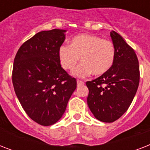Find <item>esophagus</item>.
<instances>
[{"instance_id": "34e87169", "label": "esophagus", "mask_w": 150, "mask_h": 150, "mask_svg": "<svg viewBox=\"0 0 150 150\" xmlns=\"http://www.w3.org/2000/svg\"><path fill=\"white\" fill-rule=\"evenodd\" d=\"M82 85H84V82H82V81H80V80H78V81H77V86H82Z\"/></svg>"}]
</instances>
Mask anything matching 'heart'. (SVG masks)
Masks as SVG:
<instances>
[{
    "label": "heart",
    "mask_w": 150,
    "mask_h": 150,
    "mask_svg": "<svg viewBox=\"0 0 150 150\" xmlns=\"http://www.w3.org/2000/svg\"><path fill=\"white\" fill-rule=\"evenodd\" d=\"M115 47L111 41L90 34L79 35L69 45L61 46L59 58L65 70H72L79 61L82 63L73 72L76 77L85 78L93 72L101 75L111 68L115 60Z\"/></svg>",
    "instance_id": "obj_1"
}]
</instances>
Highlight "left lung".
Here are the masks:
<instances>
[{
    "instance_id": "1",
    "label": "left lung",
    "mask_w": 150,
    "mask_h": 150,
    "mask_svg": "<svg viewBox=\"0 0 150 150\" xmlns=\"http://www.w3.org/2000/svg\"><path fill=\"white\" fill-rule=\"evenodd\" d=\"M110 37L115 47L111 68L96 79L86 82L87 103L97 120L114 122L123 115L132 102L139 84V65L135 51L114 31Z\"/></svg>"
}]
</instances>
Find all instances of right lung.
Instances as JSON below:
<instances>
[{
	"instance_id": "obj_1",
	"label": "right lung",
	"mask_w": 150,
	"mask_h": 150,
	"mask_svg": "<svg viewBox=\"0 0 150 150\" xmlns=\"http://www.w3.org/2000/svg\"><path fill=\"white\" fill-rule=\"evenodd\" d=\"M65 33L57 29L40 32L20 47L14 60L15 94L28 116L43 126L61 118L77 86L59 58Z\"/></svg>"
}]
</instances>
